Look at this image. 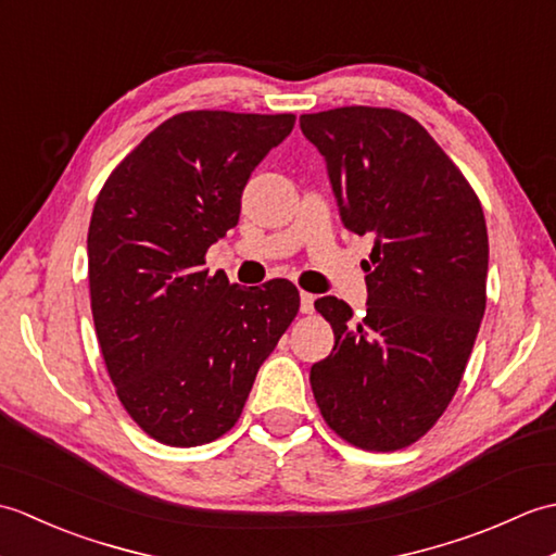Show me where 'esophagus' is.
<instances>
[{"label": "esophagus", "instance_id": "obj_1", "mask_svg": "<svg viewBox=\"0 0 556 556\" xmlns=\"http://www.w3.org/2000/svg\"><path fill=\"white\" fill-rule=\"evenodd\" d=\"M313 305H315V296L308 291H301V313H313Z\"/></svg>", "mask_w": 556, "mask_h": 556}]
</instances>
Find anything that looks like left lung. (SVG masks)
I'll use <instances>...</instances> for the list:
<instances>
[{
	"mask_svg": "<svg viewBox=\"0 0 556 556\" xmlns=\"http://www.w3.org/2000/svg\"><path fill=\"white\" fill-rule=\"evenodd\" d=\"M323 152L341 219L375 236L368 311L334 296L315 311L334 349L311 368L325 422L365 452L410 446L440 420L488 303V227L473 186L413 116L337 108L301 116Z\"/></svg>",
	"mask_w": 556,
	"mask_h": 556,
	"instance_id": "left-lung-1",
	"label": "left lung"
}]
</instances>
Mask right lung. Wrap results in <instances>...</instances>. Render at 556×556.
<instances>
[{
  "mask_svg": "<svg viewBox=\"0 0 556 556\" xmlns=\"http://www.w3.org/2000/svg\"><path fill=\"white\" fill-rule=\"evenodd\" d=\"M293 114H174L116 164L88 229L96 334L116 396L152 440L229 432L260 365L299 313V289L229 285L207 248L239 224L241 193Z\"/></svg>",
  "mask_w": 556,
  "mask_h": 556,
  "instance_id": "right-lung-1",
  "label": "right lung"
}]
</instances>
